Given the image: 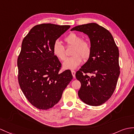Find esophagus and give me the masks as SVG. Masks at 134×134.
<instances>
[{
	"label": "esophagus",
	"instance_id": "esophagus-1",
	"mask_svg": "<svg viewBox=\"0 0 134 134\" xmlns=\"http://www.w3.org/2000/svg\"><path fill=\"white\" fill-rule=\"evenodd\" d=\"M71 73H72V76H73L74 77H75V74H76L75 71H74V70H72V71H71Z\"/></svg>",
	"mask_w": 134,
	"mask_h": 134
}]
</instances>
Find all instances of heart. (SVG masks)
<instances>
[{
    "instance_id": "obj_1",
    "label": "heart",
    "mask_w": 134,
    "mask_h": 134,
    "mask_svg": "<svg viewBox=\"0 0 134 134\" xmlns=\"http://www.w3.org/2000/svg\"><path fill=\"white\" fill-rule=\"evenodd\" d=\"M68 45H72L74 48L72 52V57L67 58L63 63L65 69L74 70L78 67L82 62L83 57L87 59L91 55V47L90 43L83 41L82 38L75 33H71L64 39ZM52 52L60 60H64L66 58L64 47L59 40H56L52 46Z\"/></svg>"
}]
</instances>
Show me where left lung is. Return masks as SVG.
<instances>
[{
	"label": "left lung",
	"instance_id": "obj_1",
	"mask_svg": "<svg viewBox=\"0 0 134 134\" xmlns=\"http://www.w3.org/2000/svg\"><path fill=\"white\" fill-rule=\"evenodd\" d=\"M71 31L88 35L91 47L88 60L75 75L81 83L79 97L88 105H102L111 98L116 88L120 74L119 49L111 34L97 23L80 25ZM87 73L93 75L90 77Z\"/></svg>",
	"mask_w": 134,
	"mask_h": 134
}]
</instances>
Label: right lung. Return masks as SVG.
Segmentation results:
<instances>
[{"label":"right lung","mask_w":134,"mask_h":134,"mask_svg":"<svg viewBox=\"0 0 134 134\" xmlns=\"http://www.w3.org/2000/svg\"><path fill=\"white\" fill-rule=\"evenodd\" d=\"M70 27L42 24L32 27L23 39L18 58V81L31 104L48 110L58 103L73 76L60 72L61 63L52 52L54 42Z\"/></svg>","instance_id":"add662e5"}]
</instances>
